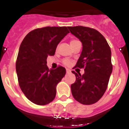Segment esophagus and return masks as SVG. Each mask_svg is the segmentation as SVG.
Segmentation results:
<instances>
[{
  "instance_id": "esophagus-1",
  "label": "esophagus",
  "mask_w": 129,
  "mask_h": 129,
  "mask_svg": "<svg viewBox=\"0 0 129 129\" xmlns=\"http://www.w3.org/2000/svg\"><path fill=\"white\" fill-rule=\"evenodd\" d=\"M66 70H67V74H69V73L71 72V70H70V69H68V68H67V69H66Z\"/></svg>"
}]
</instances>
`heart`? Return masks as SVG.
Returning a JSON list of instances; mask_svg holds the SVG:
<instances>
[{
    "instance_id": "heart-1",
    "label": "heart",
    "mask_w": 129,
    "mask_h": 129,
    "mask_svg": "<svg viewBox=\"0 0 129 129\" xmlns=\"http://www.w3.org/2000/svg\"><path fill=\"white\" fill-rule=\"evenodd\" d=\"M75 40H74V41H72L71 42H72V41H74ZM63 62H64V64H65L66 65H68V64H70V61H68V60H64V61H63Z\"/></svg>"
}]
</instances>
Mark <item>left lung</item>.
I'll list each match as a JSON object with an SVG mask.
<instances>
[{
	"label": "left lung",
	"mask_w": 129,
	"mask_h": 129,
	"mask_svg": "<svg viewBox=\"0 0 129 129\" xmlns=\"http://www.w3.org/2000/svg\"><path fill=\"white\" fill-rule=\"evenodd\" d=\"M68 28L82 43V52L76 67L85 70L83 75L72 72L76 77L71 85L72 94L81 104H94L105 92L112 72L110 48L96 29L81 26Z\"/></svg>",
	"instance_id": "obj_1"
}]
</instances>
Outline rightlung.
I'll use <instances>...</instances> for the list:
<instances>
[{
	"mask_svg": "<svg viewBox=\"0 0 129 129\" xmlns=\"http://www.w3.org/2000/svg\"><path fill=\"white\" fill-rule=\"evenodd\" d=\"M67 27H44L31 31L20 44L16 61L19 86L32 103L45 105L54 100L56 86L66 74L59 67L49 70L48 56L54 55L58 44L68 34Z\"/></svg>",
	"mask_w": 129,
	"mask_h": 129,
	"instance_id": "add662e5",
	"label": "right lung"
}]
</instances>
